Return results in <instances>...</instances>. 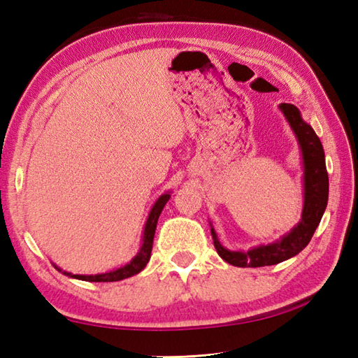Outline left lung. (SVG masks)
<instances>
[{
  "label": "left lung",
  "mask_w": 358,
  "mask_h": 358,
  "mask_svg": "<svg viewBox=\"0 0 358 358\" xmlns=\"http://www.w3.org/2000/svg\"><path fill=\"white\" fill-rule=\"evenodd\" d=\"M280 109L285 113L286 120L299 138L303 164H305V206H303L301 222L280 241L254 248L248 252L227 250L223 248L220 245L214 227H212L210 234L218 255L224 262L232 266H238V268H260V266L277 264L301 252L313 238L317 226L320 224L326 204H328L329 178L320 138L314 132V129L301 120L300 110L294 104L283 103L280 104Z\"/></svg>",
  "instance_id": "obj_1"
}]
</instances>
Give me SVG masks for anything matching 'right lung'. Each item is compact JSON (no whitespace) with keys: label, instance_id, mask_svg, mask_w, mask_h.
Segmentation results:
<instances>
[{"label":"right lung","instance_id":"right-lung-1","mask_svg":"<svg viewBox=\"0 0 358 358\" xmlns=\"http://www.w3.org/2000/svg\"><path fill=\"white\" fill-rule=\"evenodd\" d=\"M171 199L169 194H164L159 196L157 200V203L154 204V208H152L149 218L146 222V227H144V235H143V245L140 252L136 254V257L131 263H127L126 266L115 271H110V272H106V273H98V275H71V273L64 272L66 275H71L73 278H78V280H85V281H120V280H124L135 275V273H138L144 269V266L148 264L149 258H150V252H152V243H154V235H155V229H157V222H158V217L162 214V210L164 208V204L167 203V200Z\"/></svg>","mask_w":358,"mask_h":358}]
</instances>
